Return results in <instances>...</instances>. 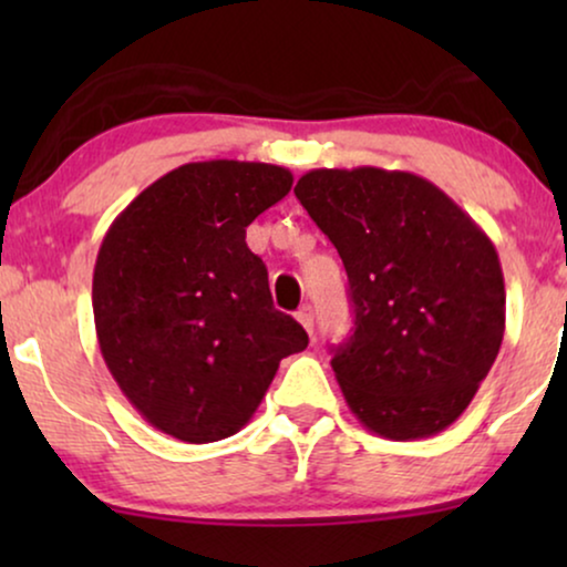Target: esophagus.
Wrapping results in <instances>:
<instances>
[{"mask_svg": "<svg viewBox=\"0 0 567 567\" xmlns=\"http://www.w3.org/2000/svg\"><path fill=\"white\" fill-rule=\"evenodd\" d=\"M297 320L301 322V328L309 332V338H315V315H312V307H301L297 312Z\"/></svg>", "mask_w": 567, "mask_h": 567, "instance_id": "34e87169", "label": "esophagus"}]
</instances>
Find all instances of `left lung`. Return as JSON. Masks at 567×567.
<instances>
[{
  "label": "left lung",
  "mask_w": 567,
  "mask_h": 567,
  "mask_svg": "<svg viewBox=\"0 0 567 567\" xmlns=\"http://www.w3.org/2000/svg\"><path fill=\"white\" fill-rule=\"evenodd\" d=\"M293 193L351 286V338L332 355L348 408L382 439L436 436L503 343L506 286L491 237L405 169H309Z\"/></svg>",
  "instance_id": "8db88e82"
}]
</instances>
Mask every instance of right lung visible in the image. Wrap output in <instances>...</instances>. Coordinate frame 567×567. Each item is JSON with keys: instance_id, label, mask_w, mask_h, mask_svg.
Returning <instances> with one entry per match:
<instances>
[{"instance_id": "right-lung-1", "label": "right lung", "mask_w": 567, "mask_h": 567, "mask_svg": "<svg viewBox=\"0 0 567 567\" xmlns=\"http://www.w3.org/2000/svg\"><path fill=\"white\" fill-rule=\"evenodd\" d=\"M266 162H188L115 216L92 276L100 353L138 415L208 444L250 423L309 338L270 299L245 229L291 190Z\"/></svg>"}]
</instances>
